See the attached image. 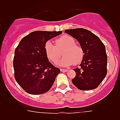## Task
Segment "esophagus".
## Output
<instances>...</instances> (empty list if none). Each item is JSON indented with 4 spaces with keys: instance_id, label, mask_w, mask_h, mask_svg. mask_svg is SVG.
<instances>
[{
    "instance_id": "1",
    "label": "esophagus",
    "mask_w": 120,
    "mask_h": 120,
    "mask_svg": "<svg viewBox=\"0 0 120 120\" xmlns=\"http://www.w3.org/2000/svg\"><path fill=\"white\" fill-rule=\"evenodd\" d=\"M61 71H62V72H67V71H68V70H67V69H62V68H61Z\"/></svg>"
}]
</instances>
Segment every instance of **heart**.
<instances>
[{
	"instance_id": "1",
	"label": "heart",
	"mask_w": 120,
	"mask_h": 120,
	"mask_svg": "<svg viewBox=\"0 0 120 120\" xmlns=\"http://www.w3.org/2000/svg\"><path fill=\"white\" fill-rule=\"evenodd\" d=\"M64 56L58 63L61 66H70L75 63L78 64L83 60L84 51L80 45L76 44V41L69 35H63L55 40V45L48 41L44 45L45 53L51 62H56L61 56Z\"/></svg>"
}]
</instances>
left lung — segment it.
I'll return each mask as SVG.
<instances>
[{
	"mask_svg": "<svg viewBox=\"0 0 120 120\" xmlns=\"http://www.w3.org/2000/svg\"><path fill=\"white\" fill-rule=\"evenodd\" d=\"M65 32L76 39L84 51L80 67L74 69L76 76L72 82L80 90L97 88L107 75L105 46L97 36L85 29H67Z\"/></svg>",
	"mask_w": 120,
	"mask_h": 120,
	"instance_id": "obj_1",
	"label": "left lung"
}]
</instances>
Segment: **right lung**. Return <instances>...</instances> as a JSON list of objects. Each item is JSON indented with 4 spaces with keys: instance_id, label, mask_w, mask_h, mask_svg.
<instances>
[{
    "instance_id": "right-lung-1",
    "label": "right lung",
    "mask_w": 120,
    "mask_h": 120,
    "mask_svg": "<svg viewBox=\"0 0 120 120\" xmlns=\"http://www.w3.org/2000/svg\"><path fill=\"white\" fill-rule=\"evenodd\" d=\"M62 31H34L23 37L14 52V77L29 94L47 93L61 71L51 62L44 52V45Z\"/></svg>"
}]
</instances>
